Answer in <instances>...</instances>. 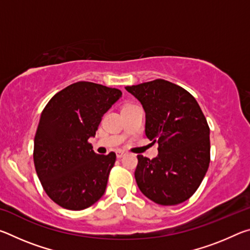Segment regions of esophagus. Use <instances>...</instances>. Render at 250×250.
<instances>
[{
    "label": "esophagus",
    "instance_id": "1",
    "mask_svg": "<svg viewBox=\"0 0 250 250\" xmlns=\"http://www.w3.org/2000/svg\"><path fill=\"white\" fill-rule=\"evenodd\" d=\"M125 155V151H118L117 152V158L121 159V158H124Z\"/></svg>",
    "mask_w": 250,
    "mask_h": 250
}]
</instances>
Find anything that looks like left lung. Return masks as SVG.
<instances>
[{
	"label": "left lung",
	"mask_w": 250,
	"mask_h": 250,
	"mask_svg": "<svg viewBox=\"0 0 250 250\" xmlns=\"http://www.w3.org/2000/svg\"><path fill=\"white\" fill-rule=\"evenodd\" d=\"M126 91L146 111V135L159 143L154 159L138 155L134 176L140 191L160 205H176L196 192L210 161L209 126L195 98L184 88L155 79Z\"/></svg>",
	"instance_id": "left-lung-1"
}]
</instances>
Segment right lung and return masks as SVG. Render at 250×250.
Here are the masks:
<instances>
[{"mask_svg": "<svg viewBox=\"0 0 250 250\" xmlns=\"http://www.w3.org/2000/svg\"><path fill=\"white\" fill-rule=\"evenodd\" d=\"M122 92L78 82L57 92L41 115L34 164L46 194L59 206L82 210L104 195L116 153L97 154L89 138Z\"/></svg>", "mask_w": 250, "mask_h": 250, "instance_id": "add662e5", "label": "right lung"}]
</instances>
